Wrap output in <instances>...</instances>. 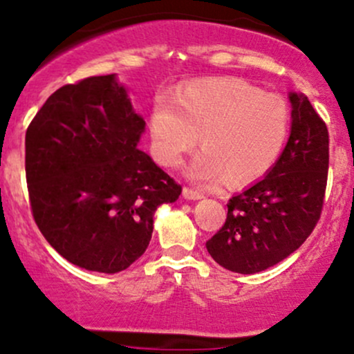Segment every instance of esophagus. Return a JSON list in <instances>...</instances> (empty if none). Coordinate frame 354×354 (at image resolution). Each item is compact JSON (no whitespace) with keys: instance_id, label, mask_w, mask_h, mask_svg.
<instances>
[{"instance_id":"esophagus-1","label":"esophagus","mask_w":354,"mask_h":354,"mask_svg":"<svg viewBox=\"0 0 354 354\" xmlns=\"http://www.w3.org/2000/svg\"><path fill=\"white\" fill-rule=\"evenodd\" d=\"M183 198L185 200H189V201H196V200H201L203 198V193L196 189H191V188H183Z\"/></svg>"}]
</instances>
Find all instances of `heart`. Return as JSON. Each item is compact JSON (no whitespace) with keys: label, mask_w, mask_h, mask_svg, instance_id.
<instances>
[{"label":"heart","mask_w":354,"mask_h":354,"mask_svg":"<svg viewBox=\"0 0 354 354\" xmlns=\"http://www.w3.org/2000/svg\"><path fill=\"white\" fill-rule=\"evenodd\" d=\"M290 121V106L279 95L239 78H211L180 89L173 101L158 96L149 136L154 156L168 168L180 166L200 140L203 149L188 176L213 188L226 178L231 185L261 178L281 154Z\"/></svg>","instance_id":"obj_1"}]
</instances>
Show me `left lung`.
Masks as SVG:
<instances>
[{
    "label": "left lung",
    "mask_w": 354,
    "mask_h": 354,
    "mask_svg": "<svg viewBox=\"0 0 354 354\" xmlns=\"http://www.w3.org/2000/svg\"><path fill=\"white\" fill-rule=\"evenodd\" d=\"M288 98L291 129L281 156L263 180L231 198L225 225L206 241L211 258L234 273H259L295 253L323 209L328 128L303 93Z\"/></svg>",
    "instance_id": "1"
}]
</instances>
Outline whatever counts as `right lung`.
<instances>
[{"instance_id": "add662e5", "label": "right lung", "mask_w": 354, "mask_h": 354, "mask_svg": "<svg viewBox=\"0 0 354 354\" xmlns=\"http://www.w3.org/2000/svg\"><path fill=\"white\" fill-rule=\"evenodd\" d=\"M145 120L116 75L56 89L26 129L31 211L73 265L120 273L145 253L158 206L181 186L138 148Z\"/></svg>"}]
</instances>
